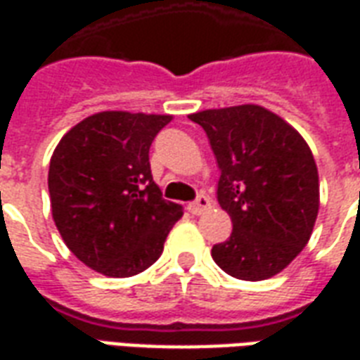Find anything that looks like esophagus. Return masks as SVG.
Listing matches in <instances>:
<instances>
[{
  "label": "esophagus",
  "mask_w": 360,
  "mask_h": 360,
  "mask_svg": "<svg viewBox=\"0 0 360 360\" xmlns=\"http://www.w3.org/2000/svg\"><path fill=\"white\" fill-rule=\"evenodd\" d=\"M210 206H212V200L207 198L206 194H198V196H196V200L188 204V210H191V214L200 215L204 214Z\"/></svg>",
  "instance_id": "34e87169"
}]
</instances>
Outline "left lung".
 Returning a JSON list of instances; mask_svg holds the SVG:
<instances>
[{
	"label": "left lung",
	"mask_w": 360,
	"mask_h": 360,
	"mask_svg": "<svg viewBox=\"0 0 360 360\" xmlns=\"http://www.w3.org/2000/svg\"><path fill=\"white\" fill-rule=\"evenodd\" d=\"M206 131L219 167L217 202L233 233L212 248L227 275L265 281L302 252L319 214V173L294 127L263 106L191 114Z\"/></svg>",
	"instance_id": "left-lung-1"
}]
</instances>
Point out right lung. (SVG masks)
I'll use <instances>...</instances> for the list:
<instances>
[{"instance_id":"obj_1","label":"right lung","mask_w":360,"mask_h":360,"mask_svg":"<svg viewBox=\"0 0 360 360\" xmlns=\"http://www.w3.org/2000/svg\"><path fill=\"white\" fill-rule=\"evenodd\" d=\"M172 116L93 114L60 139L49 164L58 233L79 262L106 276L153 265L183 207L164 200L148 150Z\"/></svg>"}]
</instances>
